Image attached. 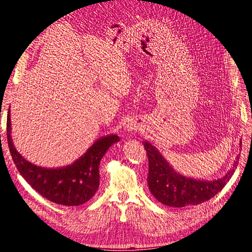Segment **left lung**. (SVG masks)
Returning a JSON list of instances; mask_svg holds the SVG:
<instances>
[{"label":"left lung","instance_id":"1","mask_svg":"<svg viewBox=\"0 0 252 252\" xmlns=\"http://www.w3.org/2000/svg\"><path fill=\"white\" fill-rule=\"evenodd\" d=\"M143 144L149 161L147 182L150 192L159 203L174 208L199 205L210 200L230 180L240 158L236 157L232 168L223 178L215 181L195 180L175 171L152 144L147 141Z\"/></svg>","mask_w":252,"mask_h":252}]
</instances>
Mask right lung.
<instances>
[{
  "instance_id": "right-lung-1",
  "label": "right lung",
  "mask_w": 252,
  "mask_h": 252,
  "mask_svg": "<svg viewBox=\"0 0 252 252\" xmlns=\"http://www.w3.org/2000/svg\"><path fill=\"white\" fill-rule=\"evenodd\" d=\"M7 141L13 163L23 178L35 191L50 202L63 206H79L88 202L100 186V162L106 151L120 138L117 134L103 136L72 164L60 168H44L28 162L14 147L11 121L7 118Z\"/></svg>"
}]
</instances>
